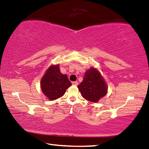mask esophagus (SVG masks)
<instances>
[{
	"mask_svg": "<svg viewBox=\"0 0 149 149\" xmlns=\"http://www.w3.org/2000/svg\"><path fill=\"white\" fill-rule=\"evenodd\" d=\"M72 84V85H77L78 82L77 81H73Z\"/></svg>",
	"mask_w": 149,
	"mask_h": 149,
	"instance_id": "34e87169",
	"label": "esophagus"
}]
</instances>
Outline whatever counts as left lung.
Wrapping results in <instances>:
<instances>
[{"mask_svg": "<svg viewBox=\"0 0 149 149\" xmlns=\"http://www.w3.org/2000/svg\"><path fill=\"white\" fill-rule=\"evenodd\" d=\"M77 87L83 97L93 102H97L107 93V84L99 72L93 68L85 72L83 81Z\"/></svg>", "mask_w": 149, "mask_h": 149, "instance_id": "8db88e82", "label": "left lung"}]
</instances>
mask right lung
<instances>
[{
    "instance_id": "add662e5",
    "label": "right lung",
    "mask_w": 149,
    "mask_h": 149,
    "mask_svg": "<svg viewBox=\"0 0 149 149\" xmlns=\"http://www.w3.org/2000/svg\"><path fill=\"white\" fill-rule=\"evenodd\" d=\"M72 85L68 76L60 73L59 65H51L41 81L42 93L50 100L62 97L68 88Z\"/></svg>"
}]
</instances>
